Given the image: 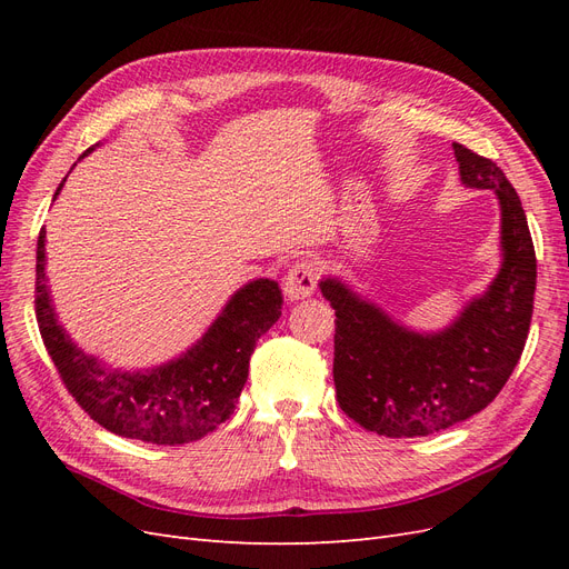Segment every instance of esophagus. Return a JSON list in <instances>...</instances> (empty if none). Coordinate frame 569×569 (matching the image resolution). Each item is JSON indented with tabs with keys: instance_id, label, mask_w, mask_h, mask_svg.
<instances>
[{
	"instance_id": "esophagus-1",
	"label": "esophagus",
	"mask_w": 569,
	"mask_h": 569,
	"mask_svg": "<svg viewBox=\"0 0 569 569\" xmlns=\"http://www.w3.org/2000/svg\"><path fill=\"white\" fill-rule=\"evenodd\" d=\"M316 282H318V266L313 261H297L284 274L282 291L289 301H299L313 295Z\"/></svg>"
}]
</instances>
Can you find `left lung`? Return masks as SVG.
Returning <instances> with one entry per match:
<instances>
[{
  "label": "left lung",
  "mask_w": 569,
  "mask_h": 569,
  "mask_svg": "<svg viewBox=\"0 0 569 569\" xmlns=\"http://www.w3.org/2000/svg\"><path fill=\"white\" fill-rule=\"evenodd\" d=\"M460 182L491 189L501 206V268L439 332H416L339 278L320 291L337 316L335 387L341 410L368 432L427 437L485 410L522 356L537 253L522 201L503 170L453 142Z\"/></svg>",
  "instance_id": "1"
}]
</instances>
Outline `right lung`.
Returning <instances> with one entry per match:
<instances>
[{"instance_id": "obj_1", "label": "right lung", "mask_w": 569, "mask_h": 569, "mask_svg": "<svg viewBox=\"0 0 569 569\" xmlns=\"http://www.w3.org/2000/svg\"><path fill=\"white\" fill-rule=\"evenodd\" d=\"M44 234L42 228L36 266L38 325L47 353L80 408L118 437L159 446L197 441L226 422L247 385L256 341L282 316L278 282L258 278L239 287L209 330L182 356L157 368L118 370L84 353L59 322L44 272Z\"/></svg>"}]
</instances>
